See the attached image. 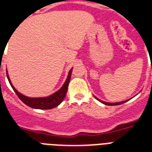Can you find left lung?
<instances>
[{"label": "left lung", "instance_id": "left-lung-1", "mask_svg": "<svg viewBox=\"0 0 152 152\" xmlns=\"http://www.w3.org/2000/svg\"><path fill=\"white\" fill-rule=\"evenodd\" d=\"M95 97V96H94ZM95 98L97 100H98L100 102H102V103H103V104H106V105H118V104H123V103H124V102H128L129 100H126V101H124V102H116V103H109V102H103V101H102V100H100L98 99L97 97H95Z\"/></svg>", "mask_w": 152, "mask_h": 152}]
</instances>
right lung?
I'll use <instances>...</instances> for the list:
<instances>
[{
	"label": "right lung",
	"mask_w": 152,
	"mask_h": 152,
	"mask_svg": "<svg viewBox=\"0 0 152 152\" xmlns=\"http://www.w3.org/2000/svg\"><path fill=\"white\" fill-rule=\"evenodd\" d=\"M72 69L73 68H71L68 73L67 78L66 80V82H64V84L63 85V86L61 87L58 91H56L50 96L45 97H28L27 96H24L20 92H18L16 88L12 86L11 80L9 78V75H8V72H7V78L9 80L12 88L13 89L14 92L16 93L19 98L28 106L37 109H50L59 105L61 102H63V99L65 98L66 92H67L68 85H69L70 77H71Z\"/></svg>",
	"instance_id": "obj_1"
}]
</instances>
